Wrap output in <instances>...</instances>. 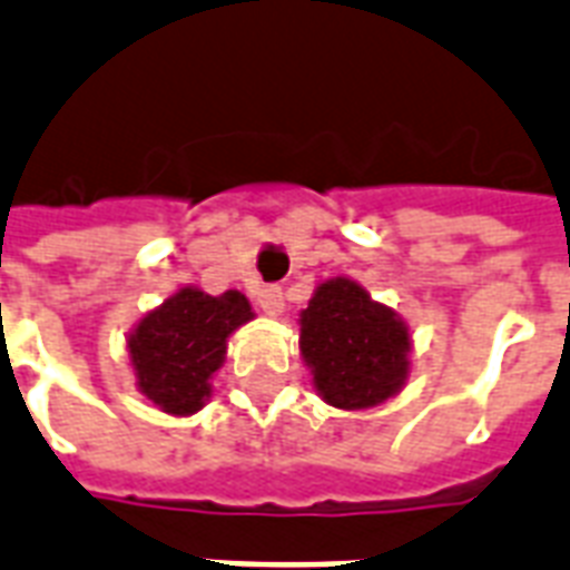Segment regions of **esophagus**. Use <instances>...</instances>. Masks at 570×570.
<instances>
[{
  "instance_id": "34e87169",
  "label": "esophagus",
  "mask_w": 570,
  "mask_h": 570,
  "mask_svg": "<svg viewBox=\"0 0 570 570\" xmlns=\"http://www.w3.org/2000/svg\"><path fill=\"white\" fill-rule=\"evenodd\" d=\"M256 302H259V307H263L268 316L284 314V289H281V286H263V289L256 293Z\"/></svg>"
}]
</instances>
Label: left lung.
I'll list each match as a JSON object with an SVG mask.
<instances>
[{
  "label": "left lung",
  "instance_id": "1",
  "mask_svg": "<svg viewBox=\"0 0 570 570\" xmlns=\"http://www.w3.org/2000/svg\"><path fill=\"white\" fill-rule=\"evenodd\" d=\"M302 355L325 403L367 410L394 397L410 373V332L350 277L316 286L302 311Z\"/></svg>",
  "mask_w": 570,
  "mask_h": 570
}]
</instances>
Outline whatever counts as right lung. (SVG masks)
Wrapping results in <instances>:
<instances>
[{"instance_id":"add662e5","label":"right lung","mask_w":570,"mask_h":570,"mask_svg":"<svg viewBox=\"0 0 570 570\" xmlns=\"http://www.w3.org/2000/svg\"><path fill=\"white\" fill-rule=\"evenodd\" d=\"M250 316V304L238 289L208 295L185 286L169 295L128 337L142 394L169 415L197 412L212 394V376L224 364L227 337Z\"/></svg>"}]
</instances>
